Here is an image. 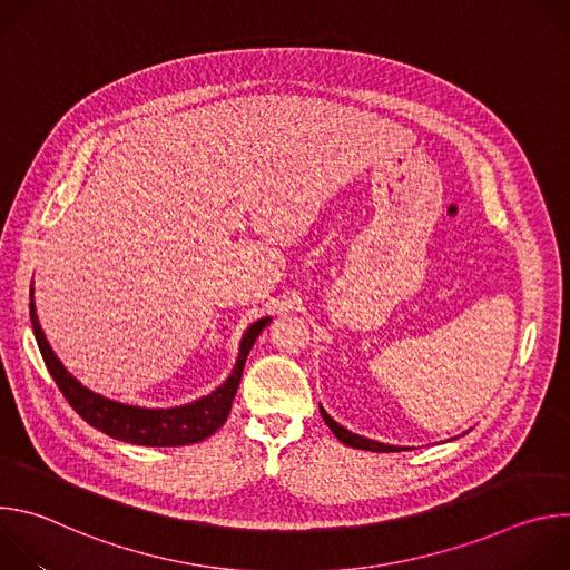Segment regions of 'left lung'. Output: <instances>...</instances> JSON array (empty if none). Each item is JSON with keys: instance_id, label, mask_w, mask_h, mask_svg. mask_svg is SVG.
<instances>
[{"instance_id": "obj_1", "label": "left lung", "mask_w": 570, "mask_h": 570, "mask_svg": "<svg viewBox=\"0 0 570 570\" xmlns=\"http://www.w3.org/2000/svg\"><path fill=\"white\" fill-rule=\"evenodd\" d=\"M320 415H322V420H324V424H327L330 429H332V433L343 442V444H347V446H352V449H363V451H376V453H390V451H401L399 446H390V444H381V442H374V440H365V438H361V435H354V433H350L347 429H343L341 424H336L327 413H324V409L320 405Z\"/></svg>"}]
</instances>
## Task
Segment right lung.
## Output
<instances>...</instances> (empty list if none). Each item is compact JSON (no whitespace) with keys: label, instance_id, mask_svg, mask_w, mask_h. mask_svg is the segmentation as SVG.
<instances>
[{"label":"right lung","instance_id":"add662e5","mask_svg":"<svg viewBox=\"0 0 570 570\" xmlns=\"http://www.w3.org/2000/svg\"><path fill=\"white\" fill-rule=\"evenodd\" d=\"M33 295V286H31ZM271 322V317H262L255 322L253 327L243 334L240 341V352L238 361L229 374V379L214 390L212 394L180 405V409H137V405H126L110 401L101 394H95L86 385H80L56 358L51 352L45 332L38 322L36 306L31 302V324H33V334L40 347V354L45 358V365L49 374L53 376L56 385L69 401L71 409L83 417L90 426L104 431L106 435L130 442V444H141V446H185V444H196L209 435H214L227 420L232 411V401L240 383L243 365H246V358L262 334V330Z\"/></svg>","mask_w":570,"mask_h":570}]
</instances>
